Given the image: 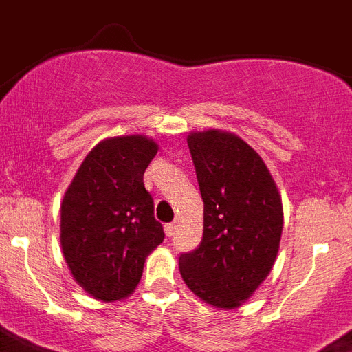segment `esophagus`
<instances>
[{"label": "esophagus", "instance_id": "obj_1", "mask_svg": "<svg viewBox=\"0 0 352 352\" xmlns=\"http://www.w3.org/2000/svg\"><path fill=\"white\" fill-rule=\"evenodd\" d=\"M165 234L169 235V237L176 234V225H174V223H167V225H165Z\"/></svg>", "mask_w": 352, "mask_h": 352}]
</instances>
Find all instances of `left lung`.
I'll return each mask as SVG.
<instances>
[{"instance_id":"1","label":"left lung","mask_w":352,"mask_h":352,"mask_svg":"<svg viewBox=\"0 0 352 352\" xmlns=\"http://www.w3.org/2000/svg\"><path fill=\"white\" fill-rule=\"evenodd\" d=\"M203 197V239L179 255V272L197 297L232 309L268 277L283 234V201L263 158L221 131L187 138Z\"/></svg>"}]
</instances>
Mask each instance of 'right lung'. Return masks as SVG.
<instances>
[{"label": "right lung", "mask_w": 352, "mask_h": 352, "mask_svg": "<svg viewBox=\"0 0 352 352\" xmlns=\"http://www.w3.org/2000/svg\"><path fill=\"white\" fill-rule=\"evenodd\" d=\"M158 153L145 136H118L93 147L60 205L63 254L80 286L100 300L127 297L145 257L165 239L144 173Z\"/></svg>", "instance_id": "add662e5"}]
</instances>
